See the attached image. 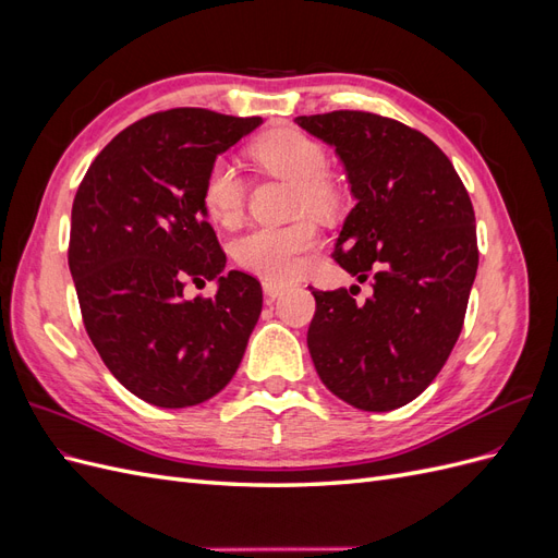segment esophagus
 Segmentation results:
<instances>
[{"mask_svg":"<svg viewBox=\"0 0 558 558\" xmlns=\"http://www.w3.org/2000/svg\"><path fill=\"white\" fill-rule=\"evenodd\" d=\"M263 291H265V295L267 298H281L286 291H289V283H281V281H272V279H267V281H263Z\"/></svg>","mask_w":558,"mask_h":558,"instance_id":"obj_1","label":"esophagus"}]
</instances>
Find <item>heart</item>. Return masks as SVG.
Masks as SVG:
<instances>
[{
  "label": "heart",
  "mask_w": 558,
  "mask_h": 558,
  "mask_svg": "<svg viewBox=\"0 0 558 558\" xmlns=\"http://www.w3.org/2000/svg\"><path fill=\"white\" fill-rule=\"evenodd\" d=\"M251 158L267 172L293 181L298 211L330 216L342 205L340 189L330 179L328 154L320 142L295 128L263 134L248 148ZM244 181L228 158H218L202 183V205L221 226H234L244 211ZM318 242L316 226L307 218L289 226H256L232 242V258L253 275L289 279L300 272L302 256Z\"/></svg>",
  "instance_id": "heart-1"
}]
</instances>
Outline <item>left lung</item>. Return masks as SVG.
<instances>
[{"mask_svg": "<svg viewBox=\"0 0 558 558\" xmlns=\"http://www.w3.org/2000/svg\"><path fill=\"white\" fill-rule=\"evenodd\" d=\"M340 156L356 197L335 260L361 283L312 291L307 347L330 391L365 412L412 402L459 340L480 251L475 211L451 160L426 134L367 111L298 116Z\"/></svg>", "mask_w": 558, "mask_h": 558, "instance_id": "8db88e82", "label": "left lung"}]
</instances>
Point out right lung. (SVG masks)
Wrapping results in <instances>:
<instances>
[{
    "mask_svg": "<svg viewBox=\"0 0 558 558\" xmlns=\"http://www.w3.org/2000/svg\"><path fill=\"white\" fill-rule=\"evenodd\" d=\"M263 118L170 109L132 123L83 177L70 232V272L83 326L130 393L179 410L214 398L238 373L263 310L251 275L226 269L202 205L211 162ZM193 280L214 299L185 301Z\"/></svg>",
    "mask_w": 558,
    "mask_h": 558,
    "instance_id": "1",
    "label": "right lung"
}]
</instances>
